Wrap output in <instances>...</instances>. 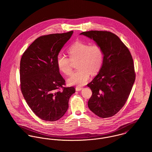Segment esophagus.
<instances>
[{
    "label": "esophagus",
    "mask_w": 152,
    "mask_h": 152,
    "mask_svg": "<svg viewBox=\"0 0 152 152\" xmlns=\"http://www.w3.org/2000/svg\"><path fill=\"white\" fill-rule=\"evenodd\" d=\"M82 89H83V87H80V86H77L75 88V89L77 91H81Z\"/></svg>",
    "instance_id": "1"
}]
</instances>
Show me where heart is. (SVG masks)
<instances>
[{"instance_id":"b5f03b06","label":"heart","mask_w":152,"mask_h":152,"mask_svg":"<svg viewBox=\"0 0 152 152\" xmlns=\"http://www.w3.org/2000/svg\"><path fill=\"white\" fill-rule=\"evenodd\" d=\"M67 53L70 58L59 54L57 57V65L60 71L68 75L72 70L71 61L77 60L76 66L78 69L68 79L69 85L86 84L90 74H97L102 67L104 51L98 44L89 45L83 42H76L68 48Z\"/></svg>"}]
</instances>
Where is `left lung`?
I'll return each mask as SVG.
<instances>
[{"label": "left lung", "mask_w": 152, "mask_h": 152, "mask_svg": "<svg viewBox=\"0 0 152 152\" xmlns=\"http://www.w3.org/2000/svg\"><path fill=\"white\" fill-rule=\"evenodd\" d=\"M80 34L93 39L104 51L102 67L87 84L92 92L88 106L100 118L111 117L125 104L135 81L132 55L121 39L110 31L91 30Z\"/></svg>", "instance_id": "obj_1"}]
</instances>
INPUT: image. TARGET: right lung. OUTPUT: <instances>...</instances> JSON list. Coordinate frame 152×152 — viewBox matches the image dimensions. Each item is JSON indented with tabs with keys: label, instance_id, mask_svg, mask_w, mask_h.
<instances>
[{
	"label": "right lung",
	"instance_id": "right-lung-1",
	"mask_svg": "<svg viewBox=\"0 0 152 152\" xmlns=\"http://www.w3.org/2000/svg\"><path fill=\"white\" fill-rule=\"evenodd\" d=\"M73 31L42 36L22 55L20 88L30 108L40 119L56 121L65 114L73 87H64L65 80L57 65V57Z\"/></svg>",
	"mask_w": 152,
	"mask_h": 152
}]
</instances>
